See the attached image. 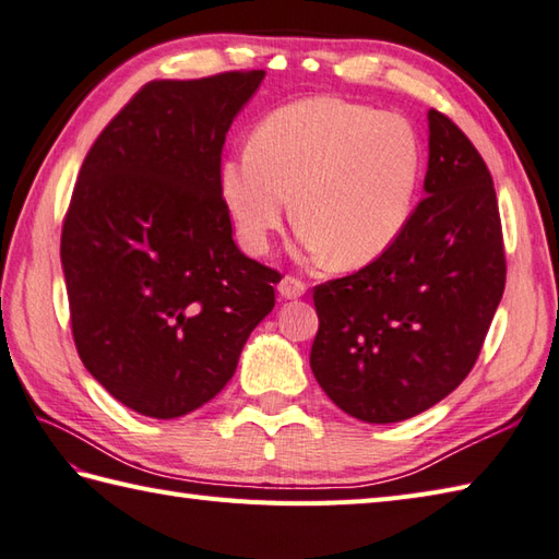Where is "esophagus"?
<instances>
[{
    "instance_id": "esophagus-1",
    "label": "esophagus",
    "mask_w": 559,
    "mask_h": 559,
    "mask_svg": "<svg viewBox=\"0 0 559 559\" xmlns=\"http://www.w3.org/2000/svg\"><path fill=\"white\" fill-rule=\"evenodd\" d=\"M278 293H281V298H286V300H298L307 293V283L298 276H286L281 281Z\"/></svg>"
}]
</instances>
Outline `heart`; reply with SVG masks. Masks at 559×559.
Wrapping results in <instances>:
<instances>
[{
	"label": "heart",
	"mask_w": 559,
	"mask_h": 559,
	"mask_svg": "<svg viewBox=\"0 0 559 559\" xmlns=\"http://www.w3.org/2000/svg\"><path fill=\"white\" fill-rule=\"evenodd\" d=\"M420 177L423 141L406 117L314 96L266 115L249 148L221 163L218 185L247 252H266L295 194L302 245L360 269L406 230Z\"/></svg>",
	"instance_id": "1"
}]
</instances>
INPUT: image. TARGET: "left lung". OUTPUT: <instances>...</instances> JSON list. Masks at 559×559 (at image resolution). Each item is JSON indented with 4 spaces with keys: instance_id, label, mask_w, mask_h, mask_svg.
Returning <instances> with one entry per match:
<instances>
[{
    "instance_id": "obj_1",
    "label": "left lung",
    "mask_w": 559,
    "mask_h": 559,
    "mask_svg": "<svg viewBox=\"0 0 559 559\" xmlns=\"http://www.w3.org/2000/svg\"><path fill=\"white\" fill-rule=\"evenodd\" d=\"M425 199L372 264L314 288L310 365L341 411L408 420L476 365L507 281L492 175L444 112H427Z\"/></svg>"
}]
</instances>
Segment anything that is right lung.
<instances>
[{"label":"right lung","mask_w":559,"mask_h":559,"mask_svg":"<svg viewBox=\"0 0 559 559\" xmlns=\"http://www.w3.org/2000/svg\"><path fill=\"white\" fill-rule=\"evenodd\" d=\"M264 71L148 81L93 141L62 225L71 336L141 415L180 418L230 382L273 305L276 269L233 240L225 134Z\"/></svg>","instance_id":"right-lung-1"}]
</instances>
